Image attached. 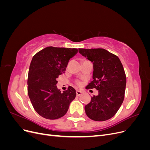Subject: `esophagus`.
<instances>
[{"label":"esophagus","instance_id":"34e87169","mask_svg":"<svg viewBox=\"0 0 150 150\" xmlns=\"http://www.w3.org/2000/svg\"><path fill=\"white\" fill-rule=\"evenodd\" d=\"M81 94V92L80 91H76V96H79Z\"/></svg>","mask_w":150,"mask_h":150}]
</instances>
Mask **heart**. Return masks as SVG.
Segmentation results:
<instances>
[{
  "label": "heart",
  "mask_w": 150,
  "mask_h": 150,
  "mask_svg": "<svg viewBox=\"0 0 150 150\" xmlns=\"http://www.w3.org/2000/svg\"><path fill=\"white\" fill-rule=\"evenodd\" d=\"M76 84L78 86H81V82L80 81H76Z\"/></svg>",
  "instance_id": "heart-1"
}]
</instances>
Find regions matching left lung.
<instances>
[{
  "instance_id": "left-lung-1",
  "label": "left lung",
  "mask_w": 150,
  "mask_h": 150,
  "mask_svg": "<svg viewBox=\"0 0 150 150\" xmlns=\"http://www.w3.org/2000/svg\"><path fill=\"white\" fill-rule=\"evenodd\" d=\"M79 52L93 64V81L86 89H96L98 96L91 97L84 107L91 120H110L118 111L125 98L126 77L119 57L104 49H79Z\"/></svg>"
}]
</instances>
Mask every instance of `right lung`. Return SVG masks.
<instances>
[{
  "mask_svg": "<svg viewBox=\"0 0 150 150\" xmlns=\"http://www.w3.org/2000/svg\"><path fill=\"white\" fill-rule=\"evenodd\" d=\"M75 48L47 47L33 56L28 79V93L35 111L44 118L56 120L64 116L76 98V90L69 86L61 93L56 84L64 73L68 62L78 52Z\"/></svg>",
  "mask_w": 150,
  "mask_h": 150,
  "instance_id": "obj_1",
  "label": "right lung"
}]
</instances>
